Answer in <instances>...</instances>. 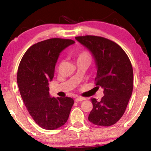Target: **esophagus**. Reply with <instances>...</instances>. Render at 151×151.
Here are the masks:
<instances>
[{"mask_svg": "<svg viewBox=\"0 0 151 151\" xmlns=\"http://www.w3.org/2000/svg\"><path fill=\"white\" fill-rule=\"evenodd\" d=\"M85 100V98H83V97H77V98L75 99V101L76 102H79V101H82Z\"/></svg>", "mask_w": 151, "mask_h": 151, "instance_id": "1", "label": "esophagus"}]
</instances>
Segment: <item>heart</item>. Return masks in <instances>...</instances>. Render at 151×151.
<instances>
[{
  "label": "heart",
  "instance_id": "heart-1",
  "mask_svg": "<svg viewBox=\"0 0 151 151\" xmlns=\"http://www.w3.org/2000/svg\"><path fill=\"white\" fill-rule=\"evenodd\" d=\"M81 60H87L89 63H91L92 57L90 53L87 52V51H83V52L79 53L78 55L77 56V61Z\"/></svg>",
  "mask_w": 151,
  "mask_h": 151
}]
</instances>
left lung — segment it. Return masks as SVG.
I'll list each match as a JSON object with an SVG mask.
<instances>
[{
  "instance_id": "obj_1",
  "label": "left lung",
  "mask_w": 151,
  "mask_h": 151,
  "mask_svg": "<svg viewBox=\"0 0 151 151\" xmlns=\"http://www.w3.org/2000/svg\"><path fill=\"white\" fill-rule=\"evenodd\" d=\"M75 39L93 57L97 69L96 85L104 90L100 101L91 99L93 108L88 121L98 126H111L123 115L132 93L131 61L119 45L105 38L87 35Z\"/></svg>"
}]
</instances>
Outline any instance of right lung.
<instances>
[{"mask_svg":"<svg viewBox=\"0 0 151 151\" xmlns=\"http://www.w3.org/2000/svg\"><path fill=\"white\" fill-rule=\"evenodd\" d=\"M75 43L58 38L43 40L30 47L20 63L17 83L20 95L33 120L44 129H58L69 116L74 100L51 96L48 83L54 77L60 52Z\"/></svg>","mask_w":151,"mask_h":151,"instance_id":"right-lung-1","label":"right lung"}]
</instances>
